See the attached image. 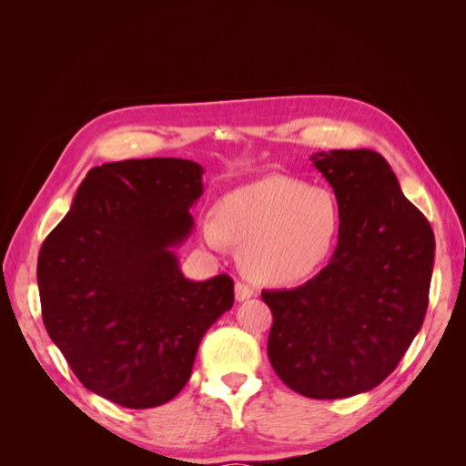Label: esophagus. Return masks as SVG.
Listing matches in <instances>:
<instances>
[{"label": "esophagus", "instance_id": "obj_1", "mask_svg": "<svg viewBox=\"0 0 466 466\" xmlns=\"http://www.w3.org/2000/svg\"><path fill=\"white\" fill-rule=\"evenodd\" d=\"M252 288L250 286H247V284H243V281H237L235 284V299L237 301H247V299H250L252 298Z\"/></svg>", "mask_w": 466, "mask_h": 466}]
</instances>
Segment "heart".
<instances>
[{
	"label": "heart",
	"mask_w": 466,
	"mask_h": 466,
	"mask_svg": "<svg viewBox=\"0 0 466 466\" xmlns=\"http://www.w3.org/2000/svg\"><path fill=\"white\" fill-rule=\"evenodd\" d=\"M340 231V206L332 190L270 175L228 192L216 218L200 223L202 241L221 252L241 247L243 270L262 284H293L329 258Z\"/></svg>",
	"instance_id": "b5f03b06"
}]
</instances>
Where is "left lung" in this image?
Segmentation results:
<instances>
[{
    "mask_svg": "<svg viewBox=\"0 0 466 466\" xmlns=\"http://www.w3.org/2000/svg\"><path fill=\"white\" fill-rule=\"evenodd\" d=\"M340 206L330 262L293 289L262 291L274 322L268 358L309 399L368 392L397 370L426 317L435 238L371 149L311 155Z\"/></svg>",
    "mask_w": 466,
    "mask_h": 466,
    "instance_id": "obj_1",
    "label": "left lung"
}]
</instances>
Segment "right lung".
Instances as JSON below:
<instances>
[{"mask_svg": "<svg viewBox=\"0 0 466 466\" xmlns=\"http://www.w3.org/2000/svg\"><path fill=\"white\" fill-rule=\"evenodd\" d=\"M202 165L153 157L105 163L38 252L42 320L83 387L153 408L188 383L208 329L235 301L233 279L194 281L175 248L190 237Z\"/></svg>", "mask_w": 466, "mask_h": 466, "instance_id": "obj_1", "label": "right lung"}]
</instances>
